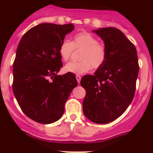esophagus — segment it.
Returning <instances> with one entry per match:
<instances>
[{"label": "esophagus", "mask_w": 153, "mask_h": 153, "mask_svg": "<svg viewBox=\"0 0 153 153\" xmlns=\"http://www.w3.org/2000/svg\"><path fill=\"white\" fill-rule=\"evenodd\" d=\"M81 77L80 76V75H76V80H77V81H78V84H80V81H81Z\"/></svg>", "instance_id": "esophagus-1"}]
</instances>
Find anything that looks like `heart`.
I'll return each instance as SVG.
<instances>
[{
	"mask_svg": "<svg viewBox=\"0 0 153 153\" xmlns=\"http://www.w3.org/2000/svg\"><path fill=\"white\" fill-rule=\"evenodd\" d=\"M81 50L80 61H71L64 67V70L76 75H81L90 70L100 67L106 61V49L98 39L89 32H80L74 35L72 43L64 40L59 47V55L61 59L67 61L69 59L73 49Z\"/></svg>",
	"mask_w": 153,
	"mask_h": 153,
	"instance_id": "1",
	"label": "heart"
}]
</instances>
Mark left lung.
Here are the masks:
<instances>
[{
	"label": "left lung",
	"instance_id": "obj_1",
	"mask_svg": "<svg viewBox=\"0 0 153 153\" xmlns=\"http://www.w3.org/2000/svg\"><path fill=\"white\" fill-rule=\"evenodd\" d=\"M104 43L106 61L93 75H84V115L95 124H108L126 111L134 98L139 66L135 46L119 29L92 30Z\"/></svg>",
	"mask_w": 153,
	"mask_h": 153
}]
</instances>
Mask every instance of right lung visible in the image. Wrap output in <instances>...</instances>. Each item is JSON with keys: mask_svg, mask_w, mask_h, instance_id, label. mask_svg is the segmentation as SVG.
<instances>
[{"mask_svg": "<svg viewBox=\"0 0 153 153\" xmlns=\"http://www.w3.org/2000/svg\"><path fill=\"white\" fill-rule=\"evenodd\" d=\"M73 29L72 24H38L24 34L17 48L12 89L24 114L36 122L59 120L78 85L74 74L57 75L63 67L59 47Z\"/></svg>", "mask_w": 153, "mask_h": 153, "instance_id": "right-lung-1", "label": "right lung"}]
</instances>
